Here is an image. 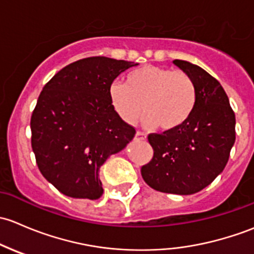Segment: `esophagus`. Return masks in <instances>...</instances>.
<instances>
[{
  "label": "esophagus",
  "mask_w": 254,
  "mask_h": 254,
  "mask_svg": "<svg viewBox=\"0 0 254 254\" xmlns=\"http://www.w3.org/2000/svg\"><path fill=\"white\" fill-rule=\"evenodd\" d=\"M145 139H146V135L144 134V133H142V132L135 133V135H134L135 142H143V140H145Z\"/></svg>",
  "instance_id": "esophagus-1"
}]
</instances>
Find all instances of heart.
<instances>
[{
  "instance_id": "1",
  "label": "heart",
  "mask_w": 254,
  "mask_h": 254,
  "mask_svg": "<svg viewBox=\"0 0 254 254\" xmlns=\"http://www.w3.org/2000/svg\"><path fill=\"white\" fill-rule=\"evenodd\" d=\"M109 96L126 124L134 125L143 115L146 128L165 132L184 126L197 104L195 85L187 73L151 64L132 70L126 85L112 83Z\"/></svg>"
}]
</instances>
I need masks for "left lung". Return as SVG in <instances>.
Here are the masks:
<instances>
[{
	"label": "left lung",
	"mask_w": 254,
	"mask_h": 254,
	"mask_svg": "<svg viewBox=\"0 0 254 254\" xmlns=\"http://www.w3.org/2000/svg\"><path fill=\"white\" fill-rule=\"evenodd\" d=\"M174 64L192 78L197 104L184 126L148 135L154 156L140 172L155 190L187 195L202 190L223 172L236 139V120L215 78L190 62L175 60Z\"/></svg>",
	"instance_id": "8db88e82"
}]
</instances>
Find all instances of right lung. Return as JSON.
Here are the masks:
<instances>
[{"mask_svg":"<svg viewBox=\"0 0 254 254\" xmlns=\"http://www.w3.org/2000/svg\"><path fill=\"white\" fill-rule=\"evenodd\" d=\"M137 64L103 56L79 60L56 73L39 95L31 148L43 176L64 195L94 200L103 194L100 166L135 134L112 108L109 89Z\"/></svg>","mask_w":254,"mask_h":254,"instance_id":"1","label":"right lung"}]
</instances>
